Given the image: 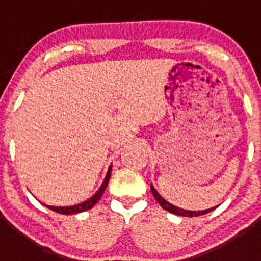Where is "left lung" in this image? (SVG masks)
<instances>
[{
  "label": "left lung",
  "instance_id": "obj_1",
  "mask_svg": "<svg viewBox=\"0 0 261 261\" xmlns=\"http://www.w3.org/2000/svg\"><path fill=\"white\" fill-rule=\"evenodd\" d=\"M150 189H151V193L152 196H154V198L156 199L158 203L160 204V206L163 207L164 210H167V211L174 213V215H178V216H184V217H194V216H202V215H206V213L213 211V210L216 208V207H213V208H210V210H204V211H188V210H181L179 207H175L173 206V204H170L169 202L165 201L164 198H163L162 196H160L159 193H158L156 191H155V188L152 186H150Z\"/></svg>",
  "mask_w": 261,
  "mask_h": 261
}]
</instances>
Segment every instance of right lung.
<instances>
[{
    "instance_id": "1",
    "label": "right lung",
    "mask_w": 261,
    "mask_h": 261,
    "mask_svg": "<svg viewBox=\"0 0 261 261\" xmlns=\"http://www.w3.org/2000/svg\"><path fill=\"white\" fill-rule=\"evenodd\" d=\"M110 177H111V167L109 168V172H107L106 178H105L103 183H102L101 188L97 191V193L94 194V196H92L91 198L87 199V201L82 202V203L74 204V206H68V207H55V206H48V204H45V206L48 207L49 210H51V211H54L57 213H62V215H73V213H80V212L87 211V210H91L92 207H93L94 204L99 201V198L102 197V194H103L105 189H106L107 184H109Z\"/></svg>"
}]
</instances>
